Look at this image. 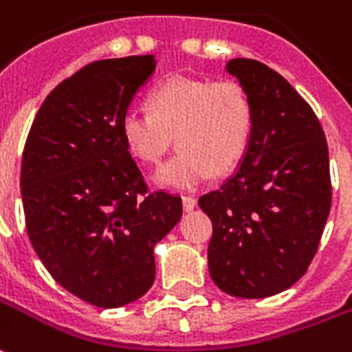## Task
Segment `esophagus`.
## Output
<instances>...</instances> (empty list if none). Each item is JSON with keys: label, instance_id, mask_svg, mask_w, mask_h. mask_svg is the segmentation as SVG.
Segmentation results:
<instances>
[{"label": "esophagus", "instance_id": "1", "mask_svg": "<svg viewBox=\"0 0 352 352\" xmlns=\"http://www.w3.org/2000/svg\"><path fill=\"white\" fill-rule=\"evenodd\" d=\"M196 198L194 196H183V208L184 211H192L196 208Z\"/></svg>", "mask_w": 352, "mask_h": 352}]
</instances>
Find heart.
<instances>
[{"instance_id":"obj_1","label":"heart","mask_w":352,"mask_h":352,"mask_svg":"<svg viewBox=\"0 0 352 352\" xmlns=\"http://www.w3.org/2000/svg\"><path fill=\"white\" fill-rule=\"evenodd\" d=\"M151 112L129 110L122 135L129 154L146 166H158L173 146L177 152L156 181L168 188H194L213 171L236 168L250 148L253 104L234 80L171 76L148 95Z\"/></svg>"}]
</instances>
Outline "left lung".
<instances>
[{
  "mask_svg": "<svg viewBox=\"0 0 352 352\" xmlns=\"http://www.w3.org/2000/svg\"><path fill=\"white\" fill-rule=\"evenodd\" d=\"M253 104L250 148L236 173L198 204L213 223L210 274L228 296L261 299L294 286L330 215L328 142L311 104L272 68L228 60Z\"/></svg>",
  "mask_w": 352,
  "mask_h": 352,
  "instance_id": "8db88e82",
  "label": "left lung"
}]
</instances>
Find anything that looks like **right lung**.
I'll use <instances>...</instances> for the list:
<instances>
[{"mask_svg": "<svg viewBox=\"0 0 352 352\" xmlns=\"http://www.w3.org/2000/svg\"><path fill=\"white\" fill-rule=\"evenodd\" d=\"M152 55L83 66L47 95L22 152L26 230L49 274L116 309L154 284V245L179 223V194L148 190L122 120L154 72Z\"/></svg>", "mask_w": 352, "mask_h": 352, "instance_id": "right-lung-1", "label": "right lung"}]
</instances>
